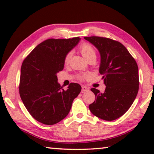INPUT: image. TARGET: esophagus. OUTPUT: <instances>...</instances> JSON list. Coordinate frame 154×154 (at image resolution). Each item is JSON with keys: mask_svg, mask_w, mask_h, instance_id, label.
<instances>
[{"mask_svg": "<svg viewBox=\"0 0 154 154\" xmlns=\"http://www.w3.org/2000/svg\"><path fill=\"white\" fill-rule=\"evenodd\" d=\"M88 90H89V88L86 87L85 85L82 86V92H87Z\"/></svg>", "mask_w": 154, "mask_h": 154, "instance_id": "esophagus-1", "label": "esophagus"}]
</instances>
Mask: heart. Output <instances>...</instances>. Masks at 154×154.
<instances>
[{
    "label": "heart",
    "mask_w": 154,
    "mask_h": 154,
    "mask_svg": "<svg viewBox=\"0 0 154 154\" xmlns=\"http://www.w3.org/2000/svg\"><path fill=\"white\" fill-rule=\"evenodd\" d=\"M80 51H81L82 55L83 56V57L86 60H88V59L90 58H94L96 59V52L95 50L92 47L91 45H88V44H83L81 46L80 48ZM71 56V52H69L68 54H66V55L64 57V64H68L69 62V60H70ZM87 76V75H83L81 78H85Z\"/></svg>",
    "instance_id": "b5f03b06"
}]
</instances>
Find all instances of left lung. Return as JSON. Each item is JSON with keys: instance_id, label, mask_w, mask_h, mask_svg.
Returning <instances> with one entry per match:
<instances>
[{"instance_id": "obj_1", "label": "left lung", "mask_w": 154, "mask_h": 154, "mask_svg": "<svg viewBox=\"0 0 154 154\" xmlns=\"http://www.w3.org/2000/svg\"><path fill=\"white\" fill-rule=\"evenodd\" d=\"M100 54L99 72L106 85L104 92L92 88L95 100L89 105L92 114L104 121H114L131 106L139 90L137 64L123 44L98 36L84 37Z\"/></svg>"}]
</instances>
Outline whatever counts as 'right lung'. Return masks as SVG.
Segmentation results:
<instances>
[{
    "instance_id": "add662e5",
    "label": "right lung",
    "mask_w": 154,
    "mask_h": 154,
    "mask_svg": "<svg viewBox=\"0 0 154 154\" xmlns=\"http://www.w3.org/2000/svg\"><path fill=\"white\" fill-rule=\"evenodd\" d=\"M80 41L79 37L48 39L37 45L22 63L21 99L29 113L40 123L50 125L64 119L81 92L79 84L71 83L64 90L57 81L65 56Z\"/></svg>"
}]
</instances>
